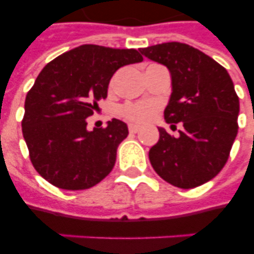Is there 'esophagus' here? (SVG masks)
Returning a JSON list of instances; mask_svg holds the SVG:
<instances>
[{
  "instance_id": "1",
  "label": "esophagus",
  "mask_w": 254,
  "mask_h": 254,
  "mask_svg": "<svg viewBox=\"0 0 254 254\" xmlns=\"http://www.w3.org/2000/svg\"><path fill=\"white\" fill-rule=\"evenodd\" d=\"M129 131L130 133H138L139 131V127H137V125H129Z\"/></svg>"
}]
</instances>
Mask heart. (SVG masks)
Listing matches in <instances>:
<instances>
[{
  "instance_id": "obj_1",
  "label": "heart",
  "mask_w": 254,
  "mask_h": 254,
  "mask_svg": "<svg viewBox=\"0 0 254 254\" xmlns=\"http://www.w3.org/2000/svg\"><path fill=\"white\" fill-rule=\"evenodd\" d=\"M115 85V79L111 81V88ZM157 104L151 101H139V103H127L120 107V115L124 119L134 124H146L151 120L157 112Z\"/></svg>"
}]
</instances>
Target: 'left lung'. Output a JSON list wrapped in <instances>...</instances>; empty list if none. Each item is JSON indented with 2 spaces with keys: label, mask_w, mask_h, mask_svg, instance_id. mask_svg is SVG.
I'll return each instance as SVG.
<instances>
[{
  "label": "left lung",
  "mask_w": 254,
  "mask_h": 254,
  "mask_svg": "<svg viewBox=\"0 0 254 254\" xmlns=\"http://www.w3.org/2000/svg\"><path fill=\"white\" fill-rule=\"evenodd\" d=\"M139 51L169 68L173 93L165 120L183 127L178 137L159 127V141L149 151L151 166L179 189L211 181L228 161L239 130L240 103L229 73L186 43L169 42Z\"/></svg>",
  "instance_id": "1"
}]
</instances>
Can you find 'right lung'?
<instances>
[{"label": "right lung", "instance_id": "right-lung-1", "mask_svg": "<svg viewBox=\"0 0 254 254\" xmlns=\"http://www.w3.org/2000/svg\"><path fill=\"white\" fill-rule=\"evenodd\" d=\"M134 49L83 45L45 65L25 100L22 133L34 169L63 190L91 189L111 173L127 124L113 119L87 130L113 73L142 62Z\"/></svg>", "mask_w": 254, "mask_h": 254}]
</instances>
